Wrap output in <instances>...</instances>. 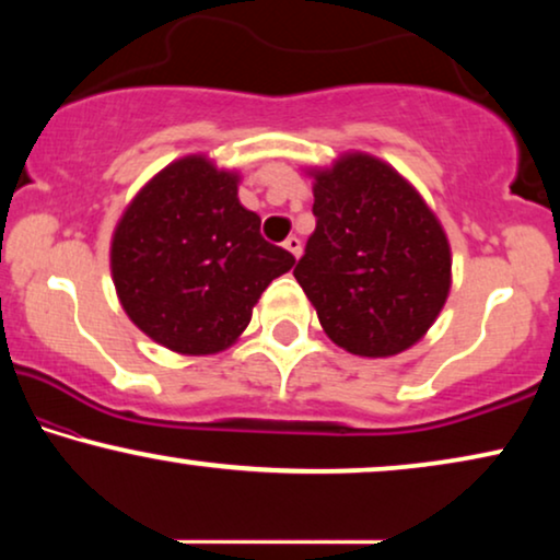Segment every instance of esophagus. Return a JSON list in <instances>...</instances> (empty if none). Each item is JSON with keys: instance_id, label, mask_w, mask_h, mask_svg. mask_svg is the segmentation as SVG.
<instances>
[{"instance_id": "1", "label": "esophagus", "mask_w": 560, "mask_h": 560, "mask_svg": "<svg viewBox=\"0 0 560 560\" xmlns=\"http://www.w3.org/2000/svg\"><path fill=\"white\" fill-rule=\"evenodd\" d=\"M285 249L298 259V257H301V252H303V244H301V240H298V236H288Z\"/></svg>"}]
</instances>
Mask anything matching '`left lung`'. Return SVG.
Instances as JSON below:
<instances>
[{
	"label": "left lung",
	"mask_w": 560,
	"mask_h": 560,
	"mask_svg": "<svg viewBox=\"0 0 560 560\" xmlns=\"http://www.w3.org/2000/svg\"><path fill=\"white\" fill-rule=\"evenodd\" d=\"M316 232L295 280L328 339L359 357L410 349L451 288V247L423 198L382 160L349 152L313 171Z\"/></svg>",
	"instance_id": "1"
}]
</instances>
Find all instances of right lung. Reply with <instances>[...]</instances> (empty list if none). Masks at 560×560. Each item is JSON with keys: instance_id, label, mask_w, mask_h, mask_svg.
<instances>
[{"instance_id": "1", "label": "right lung", "mask_w": 560, "mask_h": 560, "mask_svg": "<svg viewBox=\"0 0 560 560\" xmlns=\"http://www.w3.org/2000/svg\"><path fill=\"white\" fill-rule=\"evenodd\" d=\"M236 173L203 155L175 160L127 206L112 240V278L132 324L178 354H217L247 328L275 278L295 265L259 234Z\"/></svg>"}]
</instances>
